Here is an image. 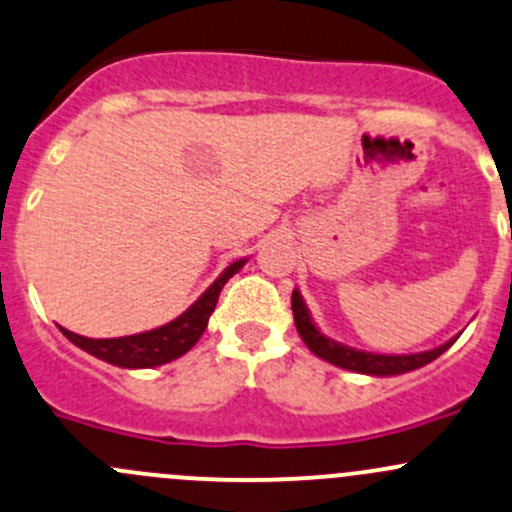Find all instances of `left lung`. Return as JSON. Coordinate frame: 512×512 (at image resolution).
<instances>
[{
	"label": "left lung",
	"instance_id": "obj_1",
	"mask_svg": "<svg viewBox=\"0 0 512 512\" xmlns=\"http://www.w3.org/2000/svg\"><path fill=\"white\" fill-rule=\"evenodd\" d=\"M292 311H294V324H297L299 336L304 338V343L309 346L311 353H316L319 358H324L326 363L338 365V368L353 370V373H365V375H400L410 373V370L422 368V365L432 363L434 358H439L446 348L454 341L444 343V346L434 348V351L424 353H412V355H378V353H363L355 351V348H346L341 343L326 338L319 328L311 321L309 311H306L304 299L299 292H292Z\"/></svg>",
	"mask_w": 512,
	"mask_h": 512
}]
</instances>
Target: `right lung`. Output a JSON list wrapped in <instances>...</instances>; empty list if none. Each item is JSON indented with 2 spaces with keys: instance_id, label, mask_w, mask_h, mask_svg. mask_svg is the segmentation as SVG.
Listing matches in <instances>:
<instances>
[{
  "instance_id": "right-lung-1",
  "label": "right lung",
  "mask_w": 512,
  "mask_h": 512,
  "mask_svg": "<svg viewBox=\"0 0 512 512\" xmlns=\"http://www.w3.org/2000/svg\"><path fill=\"white\" fill-rule=\"evenodd\" d=\"M242 265H245V260L233 262V265L215 279L211 287L206 289V294H203L186 314H181L179 319H174L171 324L154 328V331H144L137 333V336L125 338H85L68 331V328H61V331L63 336H66L68 341H73L78 348L95 355V358L105 360V363L120 365V368H154V365H164L196 346V341L203 336V331H206L208 316L213 314L215 304H218L220 289L225 287V282H228Z\"/></svg>"
}]
</instances>
